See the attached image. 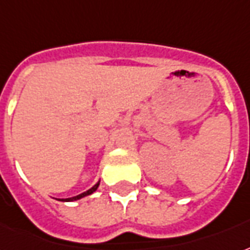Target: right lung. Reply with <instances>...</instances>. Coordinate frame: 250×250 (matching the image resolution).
<instances>
[{"label": "right lung", "instance_id": "right-lung-1", "mask_svg": "<svg viewBox=\"0 0 250 250\" xmlns=\"http://www.w3.org/2000/svg\"><path fill=\"white\" fill-rule=\"evenodd\" d=\"M98 186H100V182H97V184L93 186L91 188H89L87 191H85V193L83 194H80V195H76V197H72V198H65V199H59V201H62V202H73V201H77V199H81V198L83 197H86V195H90V194H93L98 188Z\"/></svg>", "mask_w": 250, "mask_h": 250}]
</instances>
